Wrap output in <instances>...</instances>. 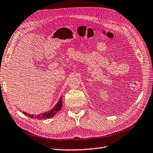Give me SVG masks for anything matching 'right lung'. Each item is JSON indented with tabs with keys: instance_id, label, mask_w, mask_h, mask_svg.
<instances>
[{
	"instance_id": "add662e5",
	"label": "right lung",
	"mask_w": 153,
	"mask_h": 153,
	"mask_svg": "<svg viewBox=\"0 0 153 153\" xmlns=\"http://www.w3.org/2000/svg\"><path fill=\"white\" fill-rule=\"evenodd\" d=\"M62 107V97L60 98V100L56 105V106L53 107V108L49 111L46 112V113H44L42 114H40V115H30V114H27L25 112H23V113L26 115H28L30 117L33 118V119H49L52 117L54 116L56 113H58V111H59V110L61 109Z\"/></svg>"
}]
</instances>
